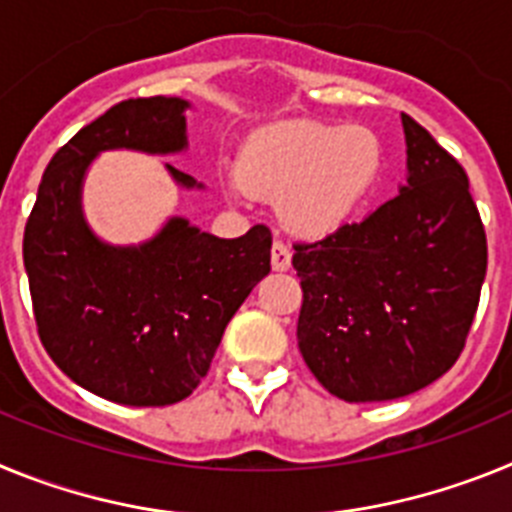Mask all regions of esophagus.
Returning <instances> with one entry per match:
<instances>
[{"label": "esophagus", "mask_w": 512, "mask_h": 512, "mask_svg": "<svg viewBox=\"0 0 512 512\" xmlns=\"http://www.w3.org/2000/svg\"><path fill=\"white\" fill-rule=\"evenodd\" d=\"M289 266H292V251L282 241H274V246H271V269L287 271Z\"/></svg>", "instance_id": "34e87169"}]
</instances>
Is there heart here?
Masks as SVG:
<instances>
[{"mask_svg":"<svg viewBox=\"0 0 512 512\" xmlns=\"http://www.w3.org/2000/svg\"><path fill=\"white\" fill-rule=\"evenodd\" d=\"M382 146L372 130L318 122H284L253 135L228 192L277 200L284 228L320 238L341 228L372 194Z\"/></svg>","mask_w":512,"mask_h":512,"instance_id":"heart-1","label":"heart"}]
</instances>
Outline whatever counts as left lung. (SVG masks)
Returning a JSON list of instances; mask_svg holds the SVG:
<instances>
[{
    "label": "left lung",
    "mask_w": 512,
    "mask_h": 512,
    "mask_svg": "<svg viewBox=\"0 0 512 512\" xmlns=\"http://www.w3.org/2000/svg\"><path fill=\"white\" fill-rule=\"evenodd\" d=\"M408 176L361 223L297 243V343L330 395H413L459 359L487 271V238L469 179L402 112Z\"/></svg>",
    "instance_id": "left-lung-1"
}]
</instances>
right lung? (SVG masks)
<instances>
[{
  "instance_id": "add662e5",
  "label": "right lung",
  "mask_w": 512,
  "mask_h": 512,
  "mask_svg": "<svg viewBox=\"0 0 512 512\" xmlns=\"http://www.w3.org/2000/svg\"><path fill=\"white\" fill-rule=\"evenodd\" d=\"M179 97L125 99L51 158L25 225L40 341L71 382L104 400L158 408L184 400L210 369L225 325L271 271V233L217 238L171 215L151 238L104 241L84 215V182L104 151L176 156L189 148ZM179 189H205L164 164Z\"/></svg>"
}]
</instances>
